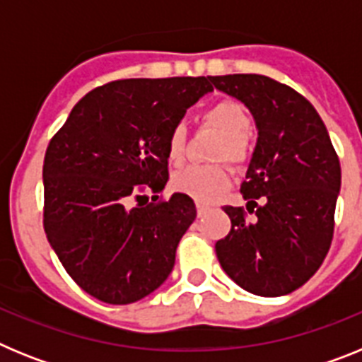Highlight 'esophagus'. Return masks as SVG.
<instances>
[{
    "mask_svg": "<svg viewBox=\"0 0 362 362\" xmlns=\"http://www.w3.org/2000/svg\"><path fill=\"white\" fill-rule=\"evenodd\" d=\"M196 209H197V216H204V214L209 212V204H204V203H201V201H197L196 203Z\"/></svg>",
    "mask_w": 362,
    "mask_h": 362,
    "instance_id": "esophagus-1",
    "label": "esophagus"
}]
</instances>
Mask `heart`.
I'll use <instances>...</instances> for the list:
<instances>
[{
	"label": "heart",
	"instance_id": "1",
	"mask_svg": "<svg viewBox=\"0 0 362 362\" xmlns=\"http://www.w3.org/2000/svg\"><path fill=\"white\" fill-rule=\"evenodd\" d=\"M204 121L216 132L223 136V146L217 158H225L232 163H243L248 153V136L252 130V119L248 112L235 101H221L204 112ZM185 141L187 130L183 124H175L172 129L166 153L170 163H181L185 158ZM230 183V175L225 166L221 165H188L175 172L172 185L177 192L197 201H210L225 190Z\"/></svg>",
	"mask_w": 362,
	"mask_h": 362
}]
</instances>
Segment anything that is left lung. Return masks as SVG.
<instances>
[{"label": "left lung", "mask_w": 362, "mask_h": 362, "mask_svg": "<svg viewBox=\"0 0 362 362\" xmlns=\"http://www.w3.org/2000/svg\"><path fill=\"white\" fill-rule=\"evenodd\" d=\"M210 83L248 108L259 136L241 185L255 216L225 206L232 230L216 243L217 259L246 292L286 296L319 270L330 248L341 190L337 153L317 110L290 86L259 74L212 76Z\"/></svg>", "instance_id": "8db88e82"}]
</instances>
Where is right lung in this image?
Instances as JSON below:
<instances>
[{"label":"right lung","mask_w":362,"mask_h":362,"mask_svg":"<svg viewBox=\"0 0 362 362\" xmlns=\"http://www.w3.org/2000/svg\"><path fill=\"white\" fill-rule=\"evenodd\" d=\"M212 90L209 78L112 81L79 99L52 137L45 233L66 274L95 299L130 305L170 276L196 204L175 192L143 206V192L165 188L168 136Z\"/></svg>","instance_id":"right-lung-1"}]
</instances>
